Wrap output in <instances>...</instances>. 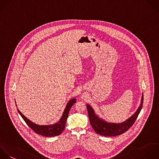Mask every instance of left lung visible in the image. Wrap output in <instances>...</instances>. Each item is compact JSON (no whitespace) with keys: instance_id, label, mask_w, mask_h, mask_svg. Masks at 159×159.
Here are the masks:
<instances>
[{"instance_id":"obj_1","label":"left lung","mask_w":159,"mask_h":159,"mask_svg":"<svg viewBox=\"0 0 159 159\" xmlns=\"http://www.w3.org/2000/svg\"><path fill=\"white\" fill-rule=\"evenodd\" d=\"M143 96L142 94L141 103L134 115L121 123H109L99 119L94 113L93 108L88 104L86 105L90 124L94 130L98 134L106 137H112L120 135L126 132L134 124L143 106Z\"/></svg>"}]
</instances>
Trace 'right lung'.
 Wrapping results in <instances>:
<instances>
[{"mask_svg": "<svg viewBox=\"0 0 159 159\" xmlns=\"http://www.w3.org/2000/svg\"><path fill=\"white\" fill-rule=\"evenodd\" d=\"M76 102V99H71L67 104L66 108L63 112V116L59 122L56 124L52 125H40L36 124L30 120H29L25 116H24L21 112L17 109L19 113L22 116L23 119L25 120L26 124L37 134L46 136V137H54L57 135H59L61 134L65 127V124L67 120V117L68 116V114L72 106Z\"/></svg>", "mask_w": 159, "mask_h": 159, "instance_id": "right-lung-1", "label": "right lung"}]
</instances>
